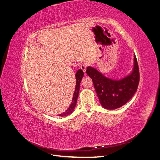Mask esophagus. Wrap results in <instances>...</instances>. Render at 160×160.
I'll return each mask as SVG.
<instances>
[{
    "instance_id": "1",
    "label": "esophagus",
    "mask_w": 160,
    "mask_h": 160,
    "mask_svg": "<svg viewBox=\"0 0 160 160\" xmlns=\"http://www.w3.org/2000/svg\"><path fill=\"white\" fill-rule=\"evenodd\" d=\"M87 66H88V65H87V64H85V63H84V64H82L80 65V69H81L82 71H83V72H85Z\"/></svg>"
}]
</instances>
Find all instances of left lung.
<instances>
[{"instance_id": "1", "label": "left lung", "mask_w": 160, "mask_h": 160, "mask_svg": "<svg viewBox=\"0 0 160 160\" xmlns=\"http://www.w3.org/2000/svg\"><path fill=\"white\" fill-rule=\"evenodd\" d=\"M86 73L92 80L101 106L108 110L117 109L125 105L137 91L140 80L135 55L132 72L121 80L108 78L91 66L87 68Z\"/></svg>"}]
</instances>
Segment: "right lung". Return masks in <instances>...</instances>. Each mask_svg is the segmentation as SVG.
Instances as JSON below:
<instances>
[{
  "label": "right lung",
  "mask_w": 160,
  "mask_h": 160,
  "mask_svg": "<svg viewBox=\"0 0 160 160\" xmlns=\"http://www.w3.org/2000/svg\"><path fill=\"white\" fill-rule=\"evenodd\" d=\"M83 71L82 69H79L77 71L75 75L76 77V85H75V92L73 94V97H72L71 103L69 106V107L62 113L60 114L59 116L61 117H64V116H68L70 115L72 112L74 111L76 104H77V101L78 99V96L79 94V91H80V82L83 77Z\"/></svg>",
  "instance_id": "1"
}]
</instances>
